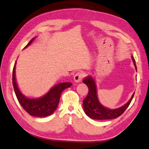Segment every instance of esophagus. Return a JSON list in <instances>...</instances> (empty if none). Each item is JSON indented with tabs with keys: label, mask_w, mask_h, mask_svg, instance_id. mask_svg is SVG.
<instances>
[{
	"label": "esophagus",
	"mask_w": 149,
	"mask_h": 149,
	"mask_svg": "<svg viewBox=\"0 0 149 149\" xmlns=\"http://www.w3.org/2000/svg\"><path fill=\"white\" fill-rule=\"evenodd\" d=\"M84 76H85V74L83 72H77L74 77V81L75 82H77H77H80L82 80V79L84 78Z\"/></svg>",
	"instance_id": "esophagus-1"
}]
</instances>
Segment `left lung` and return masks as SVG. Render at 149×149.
Returning a JSON list of instances; mask_svg holds the SVG:
<instances>
[{
  "mask_svg": "<svg viewBox=\"0 0 149 149\" xmlns=\"http://www.w3.org/2000/svg\"><path fill=\"white\" fill-rule=\"evenodd\" d=\"M132 59H133L134 65L135 66V69L136 70L135 60L133 56H132ZM83 82L87 85L89 89L88 94L83 101L84 109L87 116L93 119H116L118 117L121 116L129 107L134 94L133 93L130 100L121 107L115 109H109L101 105L99 101L97 95L96 85L94 79L91 77H87L83 80Z\"/></svg>",
  "mask_w": 149,
  "mask_h": 149,
  "instance_id": "obj_1",
  "label": "left lung"
}]
</instances>
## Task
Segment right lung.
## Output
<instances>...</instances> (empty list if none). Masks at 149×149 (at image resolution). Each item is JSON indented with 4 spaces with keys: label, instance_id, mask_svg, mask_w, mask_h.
<instances>
[{
    "label": "right lung",
    "instance_id": "right-lung-1",
    "mask_svg": "<svg viewBox=\"0 0 149 149\" xmlns=\"http://www.w3.org/2000/svg\"><path fill=\"white\" fill-rule=\"evenodd\" d=\"M34 40L32 38L26 46V48ZM15 64L13 71V85L17 100L22 108L28 114L35 117H47L55 111L57 108L60 95L65 89L72 86V83L65 82L56 85L52 87L44 96L39 99H28L22 95L17 86L15 78Z\"/></svg>",
    "mask_w": 149,
    "mask_h": 149
}]
</instances>
